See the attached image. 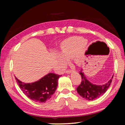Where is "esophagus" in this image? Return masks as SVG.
I'll return each instance as SVG.
<instances>
[{
	"label": "esophagus",
	"instance_id": "34e87169",
	"mask_svg": "<svg viewBox=\"0 0 125 125\" xmlns=\"http://www.w3.org/2000/svg\"><path fill=\"white\" fill-rule=\"evenodd\" d=\"M73 71V70H72V69H68L67 71H66V73H71V72H72Z\"/></svg>",
	"mask_w": 125,
	"mask_h": 125
}]
</instances>
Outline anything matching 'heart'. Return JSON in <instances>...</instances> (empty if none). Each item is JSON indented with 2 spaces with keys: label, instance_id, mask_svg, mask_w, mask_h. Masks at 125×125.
<instances>
[{
  "label": "heart",
  "instance_id": "b5f03b06",
  "mask_svg": "<svg viewBox=\"0 0 125 125\" xmlns=\"http://www.w3.org/2000/svg\"><path fill=\"white\" fill-rule=\"evenodd\" d=\"M83 48L80 47V44L76 38H69L64 41L61 45L60 54H58V59L62 65H65L68 62V59L73 58L77 64L81 62V54Z\"/></svg>",
  "mask_w": 125,
  "mask_h": 125
}]
</instances>
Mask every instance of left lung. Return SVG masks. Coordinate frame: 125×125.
I'll return each instance as SVG.
<instances>
[{
	"label": "left lung",
	"instance_id": "obj_1",
	"mask_svg": "<svg viewBox=\"0 0 125 125\" xmlns=\"http://www.w3.org/2000/svg\"><path fill=\"white\" fill-rule=\"evenodd\" d=\"M80 74L81 76V83L77 88L78 93L87 100H93L99 98L106 92L112 81V78L105 84L97 85L93 84L86 79L83 69H81Z\"/></svg>",
	"mask_w": 125,
	"mask_h": 125
}]
</instances>
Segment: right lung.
I'll list each match as a JSON object with an SVG mask.
<instances>
[{
	"label": "right lung",
	"mask_w": 125,
	"mask_h": 125,
	"mask_svg": "<svg viewBox=\"0 0 125 125\" xmlns=\"http://www.w3.org/2000/svg\"><path fill=\"white\" fill-rule=\"evenodd\" d=\"M60 75L50 73L38 81L32 83H24L16 77L15 79L20 88L31 100L37 102H45L55 92Z\"/></svg>",
	"instance_id": "obj_1"
}]
</instances>
